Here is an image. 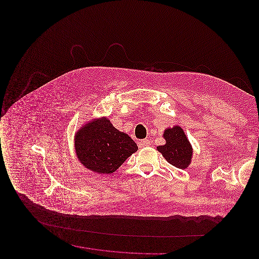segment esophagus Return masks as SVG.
Segmentation results:
<instances>
[{"label":"esophagus","instance_id":"esophagus-1","mask_svg":"<svg viewBox=\"0 0 259 259\" xmlns=\"http://www.w3.org/2000/svg\"><path fill=\"white\" fill-rule=\"evenodd\" d=\"M150 146V141L148 139H145V140H142L140 142V147L141 148H146V147H149Z\"/></svg>","mask_w":259,"mask_h":259}]
</instances>
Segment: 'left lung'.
<instances>
[{
  "label": "left lung",
  "instance_id": "8db88e82",
  "mask_svg": "<svg viewBox=\"0 0 259 259\" xmlns=\"http://www.w3.org/2000/svg\"><path fill=\"white\" fill-rule=\"evenodd\" d=\"M163 137L166 144L157 147V150L172 166L179 169L187 168L193 151L184 130L180 126L168 128L164 131Z\"/></svg>",
  "mask_w": 259,
  "mask_h": 259
}]
</instances>
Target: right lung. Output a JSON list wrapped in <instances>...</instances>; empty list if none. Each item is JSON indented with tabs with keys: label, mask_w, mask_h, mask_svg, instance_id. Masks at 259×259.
Returning <instances> with one entry per match:
<instances>
[{
	"label": "right lung",
	"mask_w": 259,
	"mask_h": 259,
	"mask_svg": "<svg viewBox=\"0 0 259 259\" xmlns=\"http://www.w3.org/2000/svg\"><path fill=\"white\" fill-rule=\"evenodd\" d=\"M74 148L79 162L98 174L116 171L138 150L135 142L107 117L84 124L74 136Z\"/></svg>",
	"instance_id": "add662e5"
}]
</instances>
